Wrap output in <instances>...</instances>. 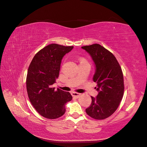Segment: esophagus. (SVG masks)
Returning a JSON list of instances; mask_svg holds the SVG:
<instances>
[{
  "label": "esophagus",
  "mask_w": 147,
  "mask_h": 147,
  "mask_svg": "<svg viewBox=\"0 0 147 147\" xmlns=\"http://www.w3.org/2000/svg\"><path fill=\"white\" fill-rule=\"evenodd\" d=\"M72 96L74 97H77V98H78V97H79L80 96H81V94H80V93H78V92H72Z\"/></svg>",
  "instance_id": "esophagus-1"
}]
</instances>
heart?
<instances>
[{"instance_id": "b5f03b06", "label": "heart", "mask_w": 147, "mask_h": 147, "mask_svg": "<svg viewBox=\"0 0 147 147\" xmlns=\"http://www.w3.org/2000/svg\"><path fill=\"white\" fill-rule=\"evenodd\" d=\"M85 61V60L83 59H82L80 60V62H82V61Z\"/></svg>"}]
</instances>
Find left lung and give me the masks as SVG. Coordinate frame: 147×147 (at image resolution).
I'll list each match as a JSON object with an SVG mask.
<instances>
[{
	"label": "left lung",
	"mask_w": 147,
	"mask_h": 147,
	"mask_svg": "<svg viewBox=\"0 0 147 147\" xmlns=\"http://www.w3.org/2000/svg\"><path fill=\"white\" fill-rule=\"evenodd\" d=\"M94 62L95 73L93 81L97 85L96 97L91 96V105L86 112L92 118L104 119L111 116L118 109L124 94L122 70L116 57L99 44L82 47Z\"/></svg>",
	"instance_id": "1"
}]
</instances>
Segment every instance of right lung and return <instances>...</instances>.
Returning <instances> with one entry per match:
<instances>
[{"label": "right lung", "instance_id": "right-lung-1", "mask_svg": "<svg viewBox=\"0 0 147 147\" xmlns=\"http://www.w3.org/2000/svg\"><path fill=\"white\" fill-rule=\"evenodd\" d=\"M74 47L53 43L40 50L30 64L26 88L30 103L42 117L56 119L65 113V105L72 99L69 92L52 85L58 78L62 59Z\"/></svg>", "mask_w": 147, "mask_h": 147}]
</instances>
